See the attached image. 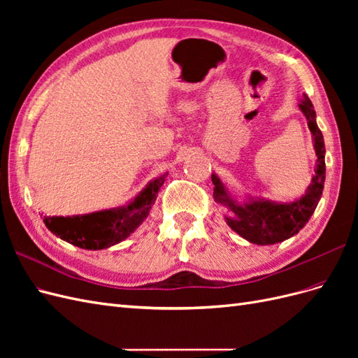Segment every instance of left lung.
Listing matches in <instances>:
<instances>
[{
	"label": "left lung",
	"instance_id": "1",
	"mask_svg": "<svg viewBox=\"0 0 358 358\" xmlns=\"http://www.w3.org/2000/svg\"><path fill=\"white\" fill-rule=\"evenodd\" d=\"M299 107L308 119L318 157L315 176L312 179L308 192L301 199L285 204L267 200H251L242 206L229 197L221 180L212 175L215 201L225 204L233 212L231 218H225L227 224L251 243L273 245L297 234L309 221L321 199L324 180H326V159H324L326 146H324V138L315 121V110L306 95H303Z\"/></svg>",
	"mask_w": 358,
	"mask_h": 358
}]
</instances>
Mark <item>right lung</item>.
<instances>
[{
    "mask_svg": "<svg viewBox=\"0 0 358 358\" xmlns=\"http://www.w3.org/2000/svg\"><path fill=\"white\" fill-rule=\"evenodd\" d=\"M159 176L124 208L101 210L82 216H43V222L59 239L83 249H103L122 242L143 222L166 180Z\"/></svg>",
    "mask_w": 358,
    "mask_h": 358,
    "instance_id": "1",
    "label": "right lung"
}]
</instances>
